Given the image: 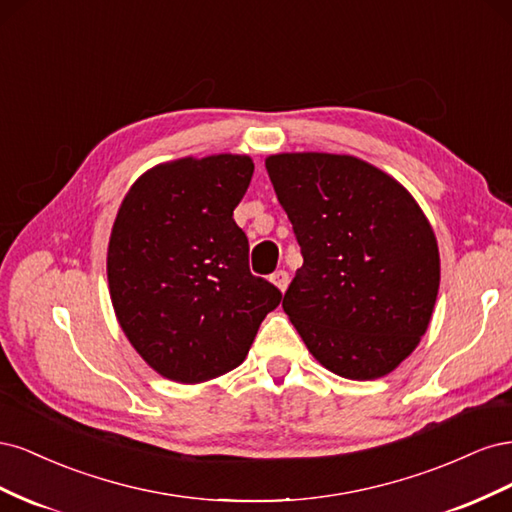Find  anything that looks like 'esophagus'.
Returning <instances> with one entry per match:
<instances>
[{
    "label": "esophagus",
    "instance_id": "obj_1",
    "mask_svg": "<svg viewBox=\"0 0 512 512\" xmlns=\"http://www.w3.org/2000/svg\"><path fill=\"white\" fill-rule=\"evenodd\" d=\"M288 273L286 271H275L273 275H271V284L280 290V292H284L286 288H288Z\"/></svg>",
    "mask_w": 512,
    "mask_h": 512
}]
</instances>
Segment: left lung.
<instances>
[{
	"label": "left lung",
	"instance_id": "8db88e82",
	"mask_svg": "<svg viewBox=\"0 0 512 512\" xmlns=\"http://www.w3.org/2000/svg\"><path fill=\"white\" fill-rule=\"evenodd\" d=\"M265 166L303 254L282 301L294 329L337 376H389L421 342L438 299L427 215L395 177L346 153H273Z\"/></svg>",
	"mask_w": 512,
	"mask_h": 512
}]
</instances>
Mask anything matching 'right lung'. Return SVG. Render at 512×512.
Listing matches in <instances>:
<instances>
[{
	"instance_id": "1",
	"label": "right lung",
	"mask_w": 512,
	"mask_h": 512,
	"mask_svg": "<svg viewBox=\"0 0 512 512\" xmlns=\"http://www.w3.org/2000/svg\"><path fill=\"white\" fill-rule=\"evenodd\" d=\"M254 175L245 153L153 166L123 196L106 252L121 331L166 380L200 384L239 367L282 292L247 265L232 220Z\"/></svg>"
}]
</instances>
